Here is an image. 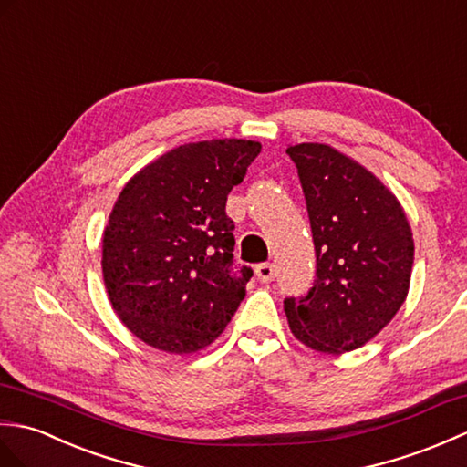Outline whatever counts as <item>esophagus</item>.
Returning <instances> with one entry per match:
<instances>
[{
  "label": "esophagus",
  "mask_w": 467,
  "mask_h": 467,
  "mask_svg": "<svg viewBox=\"0 0 467 467\" xmlns=\"http://www.w3.org/2000/svg\"><path fill=\"white\" fill-rule=\"evenodd\" d=\"M255 275H257V279H260V282H264V284L274 282V277H275V267H274V264H260V265L255 267Z\"/></svg>",
  "instance_id": "obj_1"
}]
</instances>
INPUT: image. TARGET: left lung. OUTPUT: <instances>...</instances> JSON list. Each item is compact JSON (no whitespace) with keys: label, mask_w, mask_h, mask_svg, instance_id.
Segmentation results:
<instances>
[{"label":"left lung","mask_w":467,"mask_h":467,"mask_svg":"<svg viewBox=\"0 0 467 467\" xmlns=\"http://www.w3.org/2000/svg\"><path fill=\"white\" fill-rule=\"evenodd\" d=\"M285 153L304 188L317 269L307 296L284 299V312L304 346L339 356L374 339L406 302L411 227L396 195L349 155L327 143Z\"/></svg>","instance_id":"obj_1"}]
</instances>
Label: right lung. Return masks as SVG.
<instances>
[{
	"label": "right lung",
	"instance_id": "obj_1",
	"mask_svg": "<svg viewBox=\"0 0 467 467\" xmlns=\"http://www.w3.org/2000/svg\"><path fill=\"white\" fill-rule=\"evenodd\" d=\"M260 151V141L237 138L185 143L141 168L113 203L103 284L123 326L148 346L193 354L240 307L254 272H234L225 202Z\"/></svg>",
	"mask_w": 467,
	"mask_h": 467
}]
</instances>
